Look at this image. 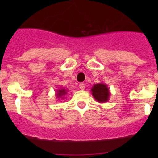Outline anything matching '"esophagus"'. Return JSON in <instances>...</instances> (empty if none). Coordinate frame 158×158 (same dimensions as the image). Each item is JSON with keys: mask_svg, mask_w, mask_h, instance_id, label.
I'll list each match as a JSON object with an SVG mask.
<instances>
[{"mask_svg": "<svg viewBox=\"0 0 158 158\" xmlns=\"http://www.w3.org/2000/svg\"><path fill=\"white\" fill-rule=\"evenodd\" d=\"M79 88H80L81 90H84L85 89V85L84 83H81L80 85H79Z\"/></svg>", "mask_w": 158, "mask_h": 158, "instance_id": "esophagus-1", "label": "esophagus"}]
</instances>
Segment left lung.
Masks as SVG:
<instances>
[{"label":"left lung","mask_w":158,"mask_h":158,"mask_svg":"<svg viewBox=\"0 0 158 158\" xmlns=\"http://www.w3.org/2000/svg\"><path fill=\"white\" fill-rule=\"evenodd\" d=\"M92 95L95 100L99 103H106L110 98V90L106 84H95L91 89Z\"/></svg>","instance_id":"left-lung-1"}]
</instances>
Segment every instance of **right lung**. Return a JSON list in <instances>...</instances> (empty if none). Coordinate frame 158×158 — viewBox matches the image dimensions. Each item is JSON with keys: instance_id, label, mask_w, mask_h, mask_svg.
Listing matches in <instances>:
<instances>
[{"instance_id": "1", "label": "right lung", "mask_w": 158, "mask_h": 158, "mask_svg": "<svg viewBox=\"0 0 158 158\" xmlns=\"http://www.w3.org/2000/svg\"><path fill=\"white\" fill-rule=\"evenodd\" d=\"M68 93V90L65 88H60L59 89H58L56 92V97L58 98V100H60L61 99L65 98V96Z\"/></svg>"}]
</instances>
